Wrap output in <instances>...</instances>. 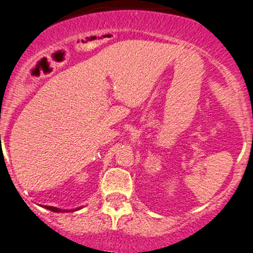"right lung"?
<instances>
[{
  "label": "right lung",
  "instance_id": "add662e5",
  "mask_svg": "<svg viewBox=\"0 0 253 253\" xmlns=\"http://www.w3.org/2000/svg\"><path fill=\"white\" fill-rule=\"evenodd\" d=\"M42 207L48 209V211H55V213H67V211H78V209H82V207H78V208H76V209H71V211H68V209H60V208H57V207H51V206H42Z\"/></svg>",
  "mask_w": 253,
  "mask_h": 253
}]
</instances>
